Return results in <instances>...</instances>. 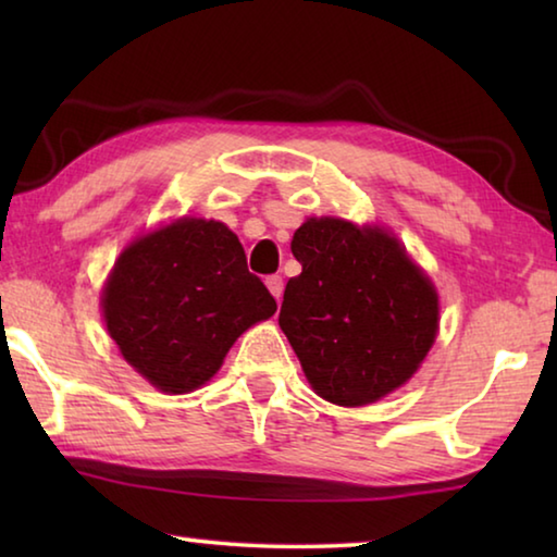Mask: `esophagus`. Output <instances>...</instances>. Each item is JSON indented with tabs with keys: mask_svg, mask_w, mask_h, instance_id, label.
Segmentation results:
<instances>
[{
	"mask_svg": "<svg viewBox=\"0 0 557 557\" xmlns=\"http://www.w3.org/2000/svg\"><path fill=\"white\" fill-rule=\"evenodd\" d=\"M265 285L270 289V295L280 301L282 299V292H285V282H282V277L280 275H270L265 280Z\"/></svg>",
	"mask_w": 557,
	"mask_h": 557,
	"instance_id": "1",
	"label": "esophagus"
}]
</instances>
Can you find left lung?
Wrapping results in <instances>:
<instances>
[{
    "label": "left lung",
    "instance_id": "8db88e82",
    "mask_svg": "<svg viewBox=\"0 0 557 557\" xmlns=\"http://www.w3.org/2000/svg\"><path fill=\"white\" fill-rule=\"evenodd\" d=\"M292 256L301 275L287 282L280 326L324 400L369 405L418 371L437 334V292L393 235L309 219Z\"/></svg>",
    "mask_w": 557,
    "mask_h": 557
}]
</instances>
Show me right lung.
<instances>
[{
    "label": "right lung",
    "instance_id": "obj_1",
    "mask_svg": "<svg viewBox=\"0 0 557 557\" xmlns=\"http://www.w3.org/2000/svg\"><path fill=\"white\" fill-rule=\"evenodd\" d=\"M275 309L235 233L203 219H182L132 243L102 295L108 332L125 361L174 395L209 381L235 338Z\"/></svg>",
    "mask_w": 557,
    "mask_h": 557
}]
</instances>
